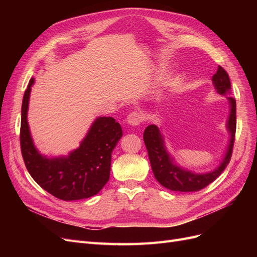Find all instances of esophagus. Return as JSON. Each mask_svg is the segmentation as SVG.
Segmentation results:
<instances>
[{"label":"esophagus","mask_w":257,"mask_h":257,"mask_svg":"<svg viewBox=\"0 0 257 257\" xmlns=\"http://www.w3.org/2000/svg\"><path fill=\"white\" fill-rule=\"evenodd\" d=\"M143 120H144L143 114L138 111H133L127 115V123L130 125L137 126L143 122Z\"/></svg>","instance_id":"34e87169"}]
</instances>
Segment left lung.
Here are the masks:
<instances>
[{"mask_svg":"<svg viewBox=\"0 0 257 257\" xmlns=\"http://www.w3.org/2000/svg\"><path fill=\"white\" fill-rule=\"evenodd\" d=\"M212 83L216 93L223 96H227L226 98L230 108L226 122V128L230 138L220 165L215 169L206 174H196L180 167L176 163L175 159L168 153L164 136L162 135L161 130L154 124L147 126L145 130L144 142L147 147L148 155H149L153 175L155 179L168 190L195 192L204 189L223 173V170L226 168L230 161L236 134V100L234 97L228 96L230 94V80L228 74L223 67H217L216 73L212 76Z\"/></svg>","mask_w":257,"mask_h":257,"instance_id":"8db88e82","label":"left lung"}]
</instances>
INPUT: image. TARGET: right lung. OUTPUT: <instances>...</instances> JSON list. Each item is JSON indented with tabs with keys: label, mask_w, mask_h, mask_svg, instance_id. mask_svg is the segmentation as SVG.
Returning <instances> with one entry per match:
<instances>
[{
	"label": "right lung",
	"mask_w": 257,
	"mask_h": 257,
	"mask_svg": "<svg viewBox=\"0 0 257 257\" xmlns=\"http://www.w3.org/2000/svg\"><path fill=\"white\" fill-rule=\"evenodd\" d=\"M31 78L21 107L20 146L29 174L37 184L62 200L94 196L109 180L111 153L122 137L121 125L111 116H98L77 149L68 155L47 158L36 149L28 123Z\"/></svg>",
	"instance_id": "1"
}]
</instances>
